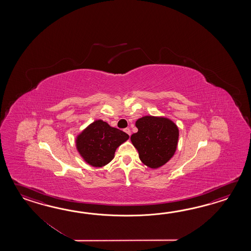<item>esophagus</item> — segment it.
<instances>
[{
  "mask_svg": "<svg viewBox=\"0 0 251 251\" xmlns=\"http://www.w3.org/2000/svg\"><path fill=\"white\" fill-rule=\"evenodd\" d=\"M126 133H127L128 135H131V130L129 128H125L124 130Z\"/></svg>",
  "mask_w": 251,
  "mask_h": 251,
  "instance_id": "1",
  "label": "esophagus"
}]
</instances>
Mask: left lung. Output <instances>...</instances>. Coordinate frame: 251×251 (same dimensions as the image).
<instances>
[{"mask_svg": "<svg viewBox=\"0 0 251 251\" xmlns=\"http://www.w3.org/2000/svg\"><path fill=\"white\" fill-rule=\"evenodd\" d=\"M135 126L138 132L132 134L131 141L138 151L140 160L152 169L164 165L176 151V125L168 118L147 116L138 119Z\"/></svg>", "mask_w": 251, "mask_h": 251, "instance_id": "obj_1", "label": "left lung"}]
</instances>
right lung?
Here are the masks:
<instances>
[{"label": "right lung", "instance_id": "obj_1", "mask_svg": "<svg viewBox=\"0 0 251 251\" xmlns=\"http://www.w3.org/2000/svg\"><path fill=\"white\" fill-rule=\"evenodd\" d=\"M128 138L127 133L97 120L79 134L76 145L87 163L102 167L113 160L117 148Z\"/></svg>", "mask_w": 251, "mask_h": 251}]
</instances>
